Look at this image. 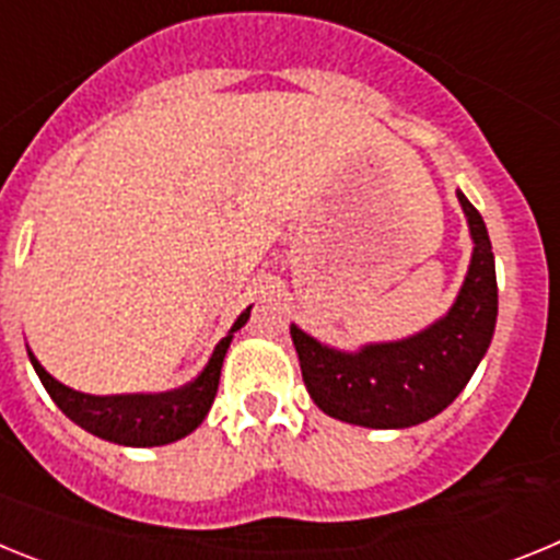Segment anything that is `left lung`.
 I'll return each mask as SVG.
<instances>
[{
    "label": "left lung",
    "mask_w": 560,
    "mask_h": 560,
    "mask_svg": "<svg viewBox=\"0 0 560 560\" xmlns=\"http://www.w3.org/2000/svg\"><path fill=\"white\" fill-rule=\"evenodd\" d=\"M474 252L457 300L443 319L398 341L345 353L291 325L308 395L325 415L368 429H407L457 398L482 361L497 328V269L477 207L457 192Z\"/></svg>",
    "instance_id": "obj_1"
}]
</instances>
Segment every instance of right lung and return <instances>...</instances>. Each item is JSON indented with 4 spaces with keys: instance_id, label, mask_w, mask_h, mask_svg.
<instances>
[{
    "instance_id": "add662e5",
    "label": "right lung",
    "mask_w": 560,
    "mask_h": 560,
    "mask_svg": "<svg viewBox=\"0 0 560 560\" xmlns=\"http://www.w3.org/2000/svg\"><path fill=\"white\" fill-rule=\"evenodd\" d=\"M249 308L237 316L230 334L215 345L207 368L201 370L190 384L171 393L156 395H86L78 389H69L67 384L56 381L47 370L38 364V359L27 350L33 370L42 378L44 389L49 398L56 400L58 409L67 415L69 420H75L78 427L92 432L95 438L117 443V446H167L176 440L187 438L192 429H199L201 420L210 412L215 393H219L221 364L230 350V341L235 330H241L249 319Z\"/></svg>"
}]
</instances>
